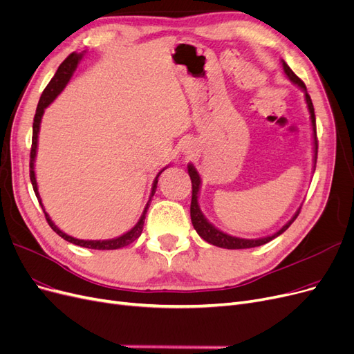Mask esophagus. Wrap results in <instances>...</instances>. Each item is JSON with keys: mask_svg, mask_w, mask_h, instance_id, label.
<instances>
[{"mask_svg": "<svg viewBox=\"0 0 354 354\" xmlns=\"http://www.w3.org/2000/svg\"><path fill=\"white\" fill-rule=\"evenodd\" d=\"M197 151V144L194 141H187L184 146H182V153H184L187 157H191Z\"/></svg>", "mask_w": 354, "mask_h": 354, "instance_id": "1", "label": "esophagus"}]
</instances>
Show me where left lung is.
I'll use <instances>...</instances> for the list:
<instances>
[{
  "label": "left lung",
  "mask_w": 354,
  "mask_h": 354,
  "mask_svg": "<svg viewBox=\"0 0 354 354\" xmlns=\"http://www.w3.org/2000/svg\"><path fill=\"white\" fill-rule=\"evenodd\" d=\"M283 70L286 73V75L290 78V80L297 84L300 88L305 91V100L308 103V109L310 113V122H312V131H313V162L317 165V156H318V138H317V122H315V111H313V104L310 100V96L308 95L306 91V86L305 83L300 80V78L292 71V68L283 61ZM188 174L192 182V200H191V221H192V226L194 229L197 230V233L200 236L212 245H216L218 248H226V250H245V248H255V246H261V245H266L267 242L272 241L274 238L280 236L283 232H286L289 229V226L293 223L296 220V217L300 213V208L296 212V214L292 217V220L289 223H286L277 233L271 234V236L267 238H259V239H242V238H234L230 236V234L225 233L218 230L217 227H214L210 221H208L204 214L200 210V205H198V191H200V184H201V178L197 172V169H195L191 163L188 165Z\"/></svg>",
  "instance_id": "left-lung-1"
}]
</instances>
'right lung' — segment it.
I'll list each match as a JSON object with an SVG mask.
<instances>
[{
  "mask_svg": "<svg viewBox=\"0 0 354 354\" xmlns=\"http://www.w3.org/2000/svg\"><path fill=\"white\" fill-rule=\"evenodd\" d=\"M83 58V54H75V52H73V54H70L67 58L64 59V62L59 65L54 78L49 82V84L45 87L44 93L41 96V99H39V103H37V108H36V113H35V120H33V136H32V149H30V180H32V185H33V191L36 194V197L39 200V204L42 205V201H41V195H39L37 192V184H36V176H35V157H36V149H37V134H39V127H41V121H42V115L45 112V108H48L50 102H54V99L61 93V91L64 90V87L67 86V83L70 82V78L73 75V73L75 71L77 68V64L80 62V59ZM165 170V169H163ZM163 170H160L159 174H157L154 182H153V188H151V194H150V200L146 205V208H144L142 212V216L140 217L138 223L131 229L129 232L124 233L122 236L120 238H115V239H108V241H83V239H75L73 236H68L67 233H64L62 230H59L55 225L54 221L50 220V217L48 216V213L45 212L44 208V213H45V218L48 221V225L52 227V230H54L57 234H59V236L65 241H68L74 245H78V246H83V248H88V250H102V251H109V250H120V248H124L129 243H133L136 239L140 238V234L142 232V226H144V218H146V213L149 210V205H150V201H151V197L156 192V188H157V180H159V176L160 174L163 172Z\"/></svg>",
  "mask_w": 354,
  "mask_h": 354,
  "instance_id": "right-lung-1",
  "label": "right lung"
}]
</instances>
